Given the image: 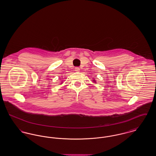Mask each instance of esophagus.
<instances>
[{
  "instance_id": "obj_1",
  "label": "esophagus",
  "mask_w": 156,
  "mask_h": 156,
  "mask_svg": "<svg viewBox=\"0 0 156 156\" xmlns=\"http://www.w3.org/2000/svg\"><path fill=\"white\" fill-rule=\"evenodd\" d=\"M80 70V69L79 67H75V71H76V72H79Z\"/></svg>"
}]
</instances>
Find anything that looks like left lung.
I'll return each instance as SVG.
<instances>
[{"label": "left lung", "mask_w": 156, "mask_h": 156, "mask_svg": "<svg viewBox=\"0 0 156 156\" xmlns=\"http://www.w3.org/2000/svg\"><path fill=\"white\" fill-rule=\"evenodd\" d=\"M92 82H95V83H96V82H97L96 81V80H95V78L94 79V80H92Z\"/></svg>", "instance_id": "left-lung-1"}]
</instances>
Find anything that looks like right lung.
I'll return each instance as SVG.
<instances>
[{
  "mask_svg": "<svg viewBox=\"0 0 156 156\" xmlns=\"http://www.w3.org/2000/svg\"><path fill=\"white\" fill-rule=\"evenodd\" d=\"M61 83H62V82H61Z\"/></svg>",
  "mask_w": 156,
  "mask_h": 156,
  "instance_id": "right-lung-1",
  "label": "right lung"
}]
</instances>
